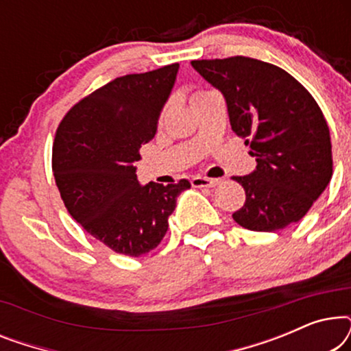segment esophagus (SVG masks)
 I'll list each match as a JSON object with an SVG mask.
<instances>
[{"label": "esophagus", "mask_w": 351, "mask_h": 351, "mask_svg": "<svg viewBox=\"0 0 351 351\" xmlns=\"http://www.w3.org/2000/svg\"><path fill=\"white\" fill-rule=\"evenodd\" d=\"M219 184H220L219 179H208V177H201V176H196L191 179V185L198 186V189H201V186H208V189H210V186H215Z\"/></svg>", "instance_id": "1"}]
</instances>
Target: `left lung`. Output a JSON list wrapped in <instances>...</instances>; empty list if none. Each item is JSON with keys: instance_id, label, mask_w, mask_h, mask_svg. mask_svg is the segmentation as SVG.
Returning <instances> with one entry per match:
<instances>
[{"instance_id": "obj_1", "label": "left lung", "mask_w": 351, "mask_h": 351, "mask_svg": "<svg viewBox=\"0 0 351 351\" xmlns=\"http://www.w3.org/2000/svg\"><path fill=\"white\" fill-rule=\"evenodd\" d=\"M222 93L233 132L252 148L256 169L233 177L246 191L234 222L276 232L299 222L332 177L328 123L311 94L280 66L251 57L191 60Z\"/></svg>"}]
</instances>
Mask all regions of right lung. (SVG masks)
<instances>
[{"label": "right lung", "mask_w": 351, "mask_h": 351, "mask_svg": "<svg viewBox=\"0 0 351 351\" xmlns=\"http://www.w3.org/2000/svg\"><path fill=\"white\" fill-rule=\"evenodd\" d=\"M179 64L126 75L94 90L59 124L52 148L56 185L71 217L112 251L138 257L167 232L190 182L137 180L141 147L155 137Z\"/></svg>", "instance_id": "right-lung-1"}]
</instances>
